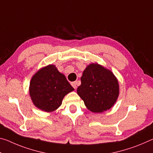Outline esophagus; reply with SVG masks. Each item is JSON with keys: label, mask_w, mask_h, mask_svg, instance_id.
Returning <instances> with one entry per match:
<instances>
[{"label": "esophagus", "mask_w": 153, "mask_h": 153, "mask_svg": "<svg viewBox=\"0 0 153 153\" xmlns=\"http://www.w3.org/2000/svg\"><path fill=\"white\" fill-rule=\"evenodd\" d=\"M71 85L72 86L74 87L75 89H76L77 88V82H71Z\"/></svg>", "instance_id": "esophagus-1"}]
</instances>
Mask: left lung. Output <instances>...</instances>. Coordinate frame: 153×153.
<instances>
[{
	"mask_svg": "<svg viewBox=\"0 0 153 153\" xmlns=\"http://www.w3.org/2000/svg\"><path fill=\"white\" fill-rule=\"evenodd\" d=\"M77 93L90 111L102 112L114 105L119 94V85L110 70L92 63L83 71Z\"/></svg>",
	"mask_w": 153,
	"mask_h": 153,
	"instance_id": "1",
	"label": "left lung"
}]
</instances>
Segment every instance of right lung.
I'll return each mask as SVG.
<instances>
[{
    "label": "right lung",
    "mask_w": 153,
    "mask_h": 153,
    "mask_svg": "<svg viewBox=\"0 0 153 153\" xmlns=\"http://www.w3.org/2000/svg\"><path fill=\"white\" fill-rule=\"evenodd\" d=\"M74 90L55 65H49L39 70L33 76L29 93L36 107L50 112L59 108L64 97Z\"/></svg>",
    "instance_id": "1"
}]
</instances>
